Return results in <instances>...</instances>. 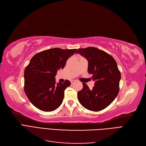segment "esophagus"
<instances>
[{
    "mask_svg": "<svg viewBox=\"0 0 146 146\" xmlns=\"http://www.w3.org/2000/svg\"><path fill=\"white\" fill-rule=\"evenodd\" d=\"M76 83V81H75V80L71 81V84H74V83Z\"/></svg>",
    "mask_w": 146,
    "mask_h": 146,
    "instance_id": "34e87169",
    "label": "esophagus"
}]
</instances>
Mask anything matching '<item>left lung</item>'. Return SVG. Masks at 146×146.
Segmentation results:
<instances>
[{
    "instance_id": "obj_1",
    "label": "left lung",
    "mask_w": 146,
    "mask_h": 146,
    "mask_svg": "<svg viewBox=\"0 0 146 146\" xmlns=\"http://www.w3.org/2000/svg\"><path fill=\"white\" fill-rule=\"evenodd\" d=\"M76 54L87 59L88 72L95 82L92 90L83 83V89L77 93L79 102L91 111L102 110L113 102L119 93L121 76L116 61L107 52L93 47L78 48Z\"/></svg>"
}]
</instances>
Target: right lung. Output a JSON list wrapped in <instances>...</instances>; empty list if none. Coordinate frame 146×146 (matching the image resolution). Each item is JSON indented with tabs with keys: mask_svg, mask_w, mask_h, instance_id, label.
Returning a JSON list of instances; mask_svg holds the SVG:
<instances>
[{
	"mask_svg": "<svg viewBox=\"0 0 146 146\" xmlns=\"http://www.w3.org/2000/svg\"><path fill=\"white\" fill-rule=\"evenodd\" d=\"M77 49L53 48L39 52L24 70V91L35 107L43 111H54L62 104L64 90L70 85L66 80L56 84L55 76Z\"/></svg>",
	"mask_w": 146,
	"mask_h": 146,
	"instance_id": "obj_1",
	"label": "right lung"
}]
</instances>
